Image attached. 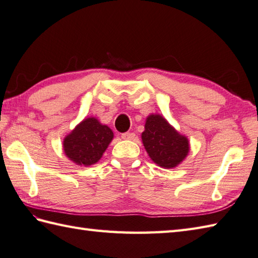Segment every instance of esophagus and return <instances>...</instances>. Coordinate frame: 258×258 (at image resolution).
<instances>
[{
	"instance_id": "obj_1",
	"label": "esophagus",
	"mask_w": 258,
	"mask_h": 258,
	"mask_svg": "<svg viewBox=\"0 0 258 258\" xmlns=\"http://www.w3.org/2000/svg\"><path fill=\"white\" fill-rule=\"evenodd\" d=\"M135 138H136L135 133H132V132H126L122 134V139L124 140H134Z\"/></svg>"
}]
</instances>
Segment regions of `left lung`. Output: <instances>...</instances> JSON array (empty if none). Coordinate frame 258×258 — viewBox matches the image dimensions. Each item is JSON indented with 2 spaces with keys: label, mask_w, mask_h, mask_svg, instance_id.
<instances>
[{
  "label": "left lung",
  "mask_w": 258,
  "mask_h": 258,
  "mask_svg": "<svg viewBox=\"0 0 258 258\" xmlns=\"http://www.w3.org/2000/svg\"><path fill=\"white\" fill-rule=\"evenodd\" d=\"M142 141L151 160L164 168H174L189 152L186 136L179 134L160 114L147 116Z\"/></svg>",
  "instance_id": "8db88e82"
}]
</instances>
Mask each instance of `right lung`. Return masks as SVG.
<instances>
[{
  "label": "right lung",
  "instance_id": "1",
  "mask_svg": "<svg viewBox=\"0 0 258 258\" xmlns=\"http://www.w3.org/2000/svg\"><path fill=\"white\" fill-rule=\"evenodd\" d=\"M114 138L112 130L95 117H87L76 126L63 141V150L78 165L90 166L101 160Z\"/></svg>",
  "mask_w": 258,
  "mask_h": 258
}]
</instances>
